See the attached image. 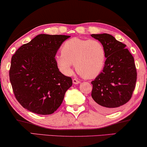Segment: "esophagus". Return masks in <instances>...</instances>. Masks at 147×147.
<instances>
[{
    "mask_svg": "<svg viewBox=\"0 0 147 147\" xmlns=\"http://www.w3.org/2000/svg\"><path fill=\"white\" fill-rule=\"evenodd\" d=\"M73 84H80V81L78 79H76V78H74Z\"/></svg>",
    "mask_w": 147,
    "mask_h": 147,
    "instance_id": "1",
    "label": "esophagus"
}]
</instances>
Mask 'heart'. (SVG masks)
Returning a JSON list of instances; mask_svg holds the SVG:
<instances>
[{
	"instance_id": "b5f03b06",
	"label": "heart",
	"mask_w": 147,
	"mask_h": 147,
	"mask_svg": "<svg viewBox=\"0 0 147 147\" xmlns=\"http://www.w3.org/2000/svg\"><path fill=\"white\" fill-rule=\"evenodd\" d=\"M105 59V50L100 41L74 37L64 43L61 53L56 56V63L65 75H71L75 64L82 77L93 79L102 71Z\"/></svg>"
}]
</instances>
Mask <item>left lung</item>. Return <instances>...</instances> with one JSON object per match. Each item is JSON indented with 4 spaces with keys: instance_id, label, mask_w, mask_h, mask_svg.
<instances>
[{
    "instance_id": "obj_1",
    "label": "left lung",
    "mask_w": 147,
    "mask_h": 147,
    "mask_svg": "<svg viewBox=\"0 0 147 147\" xmlns=\"http://www.w3.org/2000/svg\"><path fill=\"white\" fill-rule=\"evenodd\" d=\"M91 36L104 46L106 58L102 71L91 82V104L98 111L111 112L132 97L137 76L134 57L125 44L112 35L102 33Z\"/></svg>"
}]
</instances>
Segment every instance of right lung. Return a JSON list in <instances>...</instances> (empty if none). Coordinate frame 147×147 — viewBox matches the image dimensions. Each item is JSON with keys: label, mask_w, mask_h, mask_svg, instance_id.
Instances as JSON below:
<instances>
[{"label": "right lung", "mask_w": 147, "mask_h": 147, "mask_svg": "<svg viewBox=\"0 0 147 147\" xmlns=\"http://www.w3.org/2000/svg\"><path fill=\"white\" fill-rule=\"evenodd\" d=\"M68 35L40 34L17 50L9 78L16 99L24 108L41 115L53 114L72 86L57 67L55 56Z\"/></svg>", "instance_id": "add662e5"}]
</instances>
